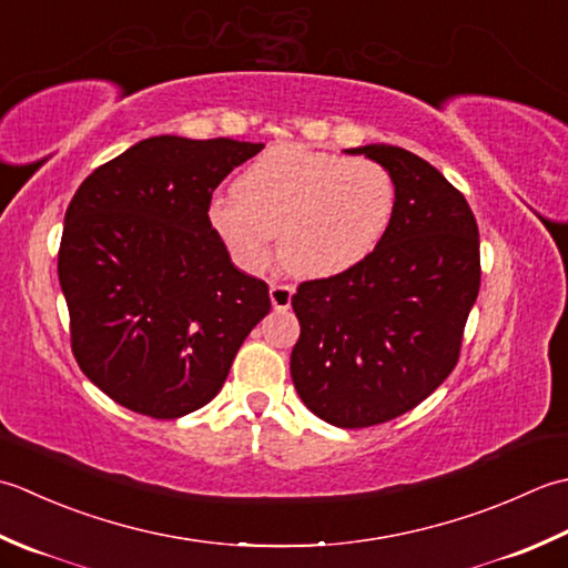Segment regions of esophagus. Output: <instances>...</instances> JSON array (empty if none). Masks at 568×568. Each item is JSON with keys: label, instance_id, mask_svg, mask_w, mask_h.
Wrapping results in <instances>:
<instances>
[{"label": "esophagus", "instance_id": "esophagus-1", "mask_svg": "<svg viewBox=\"0 0 568 568\" xmlns=\"http://www.w3.org/2000/svg\"><path fill=\"white\" fill-rule=\"evenodd\" d=\"M292 296H294V286L288 284H272L270 286V298H272V306L276 311H286L292 306Z\"/></svg>", "mask_w": 568, "mask_h": 568}]
</instances>
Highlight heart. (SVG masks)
Returning <instances> with one entry per match:
<instances>
[{"mask_svg":"<svg viewBox=\"0 0 568 568\" xmlns=\"http://www.w3.org/2000/svg\"><path fill=\"white\" fill-rule=\"evenodd\" d=\"M395 205V179L375 161L276 144L240 173L235 195L213 199L207 217L242 270H262L280 233L288 272L328 280L375 252Z\"/></svg>","mask_w":568,"mask_h":568,"instance_id":"b5f03b06","label":"heart"}]
</instances>
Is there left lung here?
<instances>
[{"label":"left lung","instance_id":"obj_1","mask_svg":"<svg viewBox=\"0 0 568 568\" xmlns=\"http://www.w3.org/2000/svg\"><path fill=\"white\" fill-rule=\"evenodd\" d=\"M348 154L389 171L395 217L367 260L296 288L292 379L323 422L363 429L414 409L456 367L480 288V240L463 193L429 161L392 144Z\"/></svg>","mask_w":568,"mask_h":568}]
</instances>
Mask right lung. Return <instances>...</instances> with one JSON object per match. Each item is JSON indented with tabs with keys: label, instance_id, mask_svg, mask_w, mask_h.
<instances>
[{
	"label": "right lung",
	"instance_id": "obj_1",
	"mask_svg": "<svg viewBox=\"0 0 568 568\" xmlns=\"http://www.w3.org/2000/svg\"><path fill=\"white\" fill-rule=\"evenodd\" d=\"M264 144L149 136L80 183L65 211L58 280L80 369L154 419L211 402L270 288L242 274L207 217L213 191Z\"/></svg>",
	"mask_w": 568,
	"mask_h": 568
}]
</instances>
